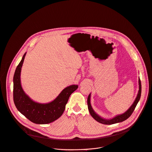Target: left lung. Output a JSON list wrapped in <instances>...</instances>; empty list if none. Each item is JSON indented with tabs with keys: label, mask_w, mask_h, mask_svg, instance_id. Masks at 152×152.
I'll list each match as a JSON object with an SVG mask.
<instances>
[{
	"label": "left lung",
	"mask_w": 152,
	"mask_h": 152,
	"mask_svg": "<svg viewBox=\"0 0 152 152\" xmlns=\"http://www.w3.org/2000/svg\"><path fill=\"white\" fill-rule=\"evenodd\" d=\"M141 81L140 79H139V91H138V94L137 95V96L134 102V104L132 105V106L126 111L125 113L117 115L116 117H114L112 119L110 120H105L104 118H102L101 117H99L97 114L95 113L94 110L92 108V106L90 105V94L88 95L87 98V105H88V109L89 111V113L90 115L93 117V118L96 120L97 122L104 124V125H112L114 124H117L118 122H122L123 121H125L127 118H128L132 113L134 112L140 99L141 97Z\"/></svg>",
	"instance_id": "left-lung-1"
}]
</instances>
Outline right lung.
I'll return each mask as SVG.
<instances>
[{
  "label": "right lung",
  "mask_w": 152,
  "mask_h": 152,
  "mask_svg": "<svg viewBox=\"0 0 152 152\" xmlns=\"http://www.w3.org/2000/svg\"><path fill=\"white\" fill-rule=\"evenodd\" d=\"M26 53L18 65L14 75L13 99L17 110L32 122L48 124L58 118L64 113L70 95L78 88L77 85L66 87L51 102L39 104L30 99L25 94L20 83V72Z\"/></svg>",
  "instance_id": "obj_1"
}]
</instances>
